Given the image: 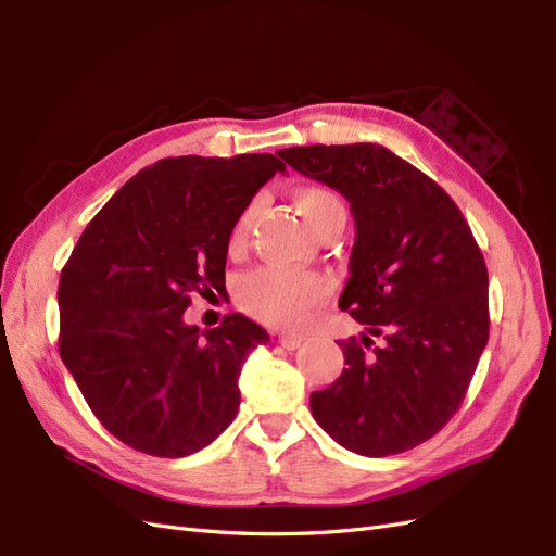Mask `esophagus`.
Segmentation results:
<instances>
[{"instance_id": "esophagus-1", "label": "esophagus", "mask_w": 556, "mask_h": 556, "mask_svg": "<svg viewBox=\"0 0 556 556\" xmlns=\"http://www.w3.org/2000/svg\"><path fill=\"white\" fill-rule=\"evenodd\" d=\"M278 343L282 348L294 350V348H299L301 343H304V336H301V333H278Z\"/></svg>"}]
</instances>
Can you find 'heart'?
Wrapping results in <instances>:
<instances>
[{"label": "heart", "instance_id": "1", "mask_svg": "<svg viewBox=\"0 0 556 556\" xmlns=\"http://www.w3.org/2000/svg\"><path fill=\"white\" fill-rule=\"evenodd\" d=\"M294 206L317 237L327 227L345 223L343 199L323 185L301 188L294 194ZM255 217L257 204H250L233 220L227 239L229 255H241L248 248ZM325 296L327 282L323 278L315 274L282 271V268H260L237 282L239 306L271 327H299Z\"/></svg>", "mask_w": 556, "mask_h": 556}]
</instances>
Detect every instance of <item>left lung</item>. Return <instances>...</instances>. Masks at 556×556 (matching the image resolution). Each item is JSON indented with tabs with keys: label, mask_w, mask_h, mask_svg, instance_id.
I'll return each mask as SVG.
<instances>
[{
	"label": "left lung",
	"mask_w": 556,
	"mask_h": 556,
	"mask_svg": "<svg viewBox=\"0 0 556 556\" xmlns=\"http://www.w3.org/2000/svg\"><path fill=\"white\" fill-rule=\"evenodd\" d=\"M278 157L339 190L357 227L339 308L364 331L341 341L343 374L311 394L315 422L364 457L413 450L459 410L490 339L473 231L439 182L384 146H296Z\"/></svg>",
	"instance_id": "left-lung-1"
}]
</instances>
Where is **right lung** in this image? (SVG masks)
<instances>
[{
  "instance_id": "add662e5",
  "label": "right lung",
  "mask_w": 556,
  "mask_h": 556,
  "mask_svg": "<svg viewBox=\"0 0 556 556\" xmlns=\"http://www.w3.org/2000/svg\"><path fill=\"white\" fill-rule=\"evenodd\" d=\"M276 155L166 157L99 211L58 288L60 357L117 441L153 457H188L237 417L239 374L268 333L231 313L199 331L182 313L225 290L231 225Z\"/></svg>"
}]
</instances>
